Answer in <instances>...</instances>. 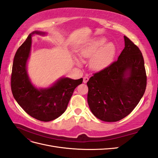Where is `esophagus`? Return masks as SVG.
Listing matches in <instances>:
<instances>
[{"label":"esophagus","instance_id":"esophagus-1","mask_svg":"<svg viewBox=\"0 0 158 158\" xmlns=\"http://www.w3.org/2000/svg\"><path fill=\"white\" fill-rule=\"evenodd\" d=\"M88 80H89V78L88 77V76H84V79H83V82H84V84L87 83V82L88 81Z\"/></svg>","mask_w":158,"mask_h":158}]
</instances>
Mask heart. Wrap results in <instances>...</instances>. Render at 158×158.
I'll use <instances>...</instances> for the list:
<instances>
[{
	"instance_id": "obj_1",
	"label": "heart",
	"mask_w": 158,
	"mask_h": 158,
	"mask_svg": "<svg viewBox=\"0 0 158 158\" xmlns=\"http://www.w3.org/2000/svg\"><path fill=\"white\" fill-rule=\"evenodd\" d=\"M106 37H99L89 40L80 47L78 55L82 59H90L89 67L95 71L102 70L111 63L116 52L115 45L112 42H107ZM76 63L82 65V62L75 58Z\"/></svg>"
}]
</instances>
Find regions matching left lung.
<instances>
[{
  "label": "left lung",
  "instance_id": "1",
  "mask_svg": "<svg viewBox=\"0 0 158 158\" xmlns=\"http://www.w3.org/2000/svg\"><path fill=\"white\" fill-rule=\"evenodd\" d=\"M118 59L88 80V103L95 117L116 122L130 114L146 87L144 61L140 50L126 36Z\"/></svg>",
  "mask_w": 158,
  "mask_h": 158
}]
</instances>
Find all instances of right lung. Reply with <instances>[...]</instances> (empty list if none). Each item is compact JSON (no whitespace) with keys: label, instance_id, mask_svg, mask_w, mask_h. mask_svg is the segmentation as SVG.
I'll return each mask as SVG.
<instances>
[{"label":"right lung","instance_id":"add662e5","mask_svg":"<svg viewBox=\"0 0 158 158\" xmlns=\"http://www.w3.org/2000/svg\"><path fill=\"white\" fill-rule=\"evenodd\" d=\"M47 34L45 31H34L28 35L14 56L11 76V89L17 103L31 117L44 122L55 120L66 111L74 89L83 81L82 78L61 77L47 88H38L33 85L27 69L31 37Z\"/></svg>","mask_w":158,"mask_h":158}]
</instances>
